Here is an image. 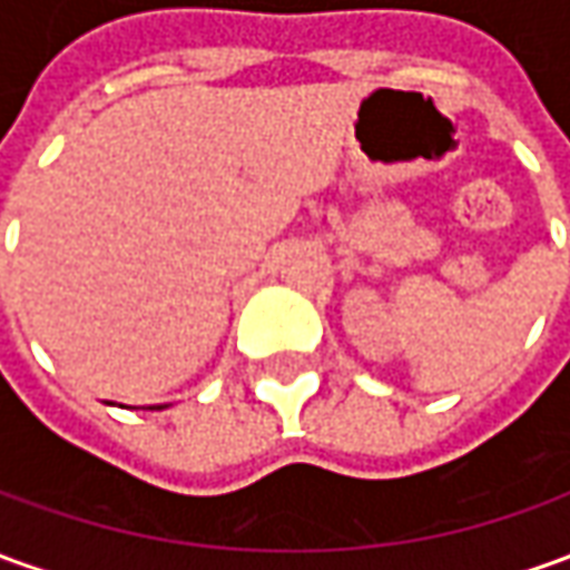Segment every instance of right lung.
Instances as JSON below:
<instances>
[{
	"instance_id": "obj_1",
	"label": "right lung",
	"mask_w": 570,
	"mask_h": 570,
	"mask_svg": "<svg viewBox=\"0 0 570 570\" xmlns=\"http://www.w3.org/2000/svg\"><path fill=\"white\" fill-rule=\"evenodd\" d=\"M148 410H151V406H148ZM158 410H164V406H158Z\"/></svg>"
}]
</instances>
